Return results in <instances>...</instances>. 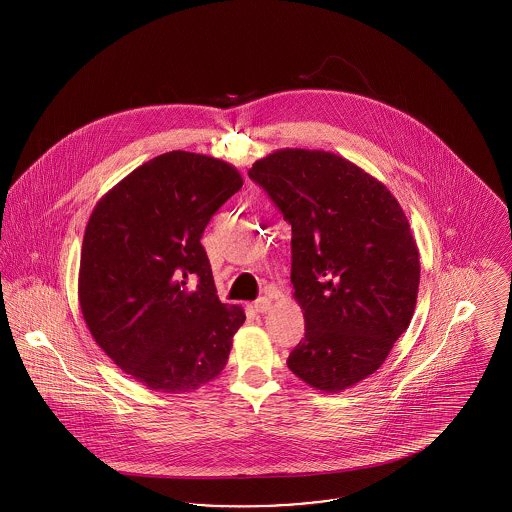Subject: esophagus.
Masks as SVG:
<instances>
[{"label": "esophagus", "mask_w": 512, "mask_h": 512, "mask_svg": "<svg viewBox=\"0 0 512 512\" xmlns=\"http://www.w3.org/2000/svg\"><path fill=\"white\" fill-rule=\"evenodd\" d=\"M270 307H272V303H270V299L267 297H263V299H257L255 303H253V309L259 313V315H265L270 311Z\"/></svg>", "instance_id": "34e87169"}]
</instances>
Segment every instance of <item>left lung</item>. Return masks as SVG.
Returning <instances> with one entry per match:
<instances>
[{
    "instance_id": "obj_1",
    "label": "left lung",
    "mask_w": 512,
    "mask_h": 512,
    "mask_svg": "<svg viewBox=\"0 0 512 512\" xmlns=\"http://www.w3.org/2000/svg\"><path fill=\"white\" fill-rule=\"evenodd\" d=\"M249 178L292 224V295L305 338L288 368L324 393L357 386L414 315L420 259L405 211L384 182L324 149H276Z\"/></svg>"
}]
</instances>
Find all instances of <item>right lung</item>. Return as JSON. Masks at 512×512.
Wrapping results in <instances>:
<instances>
[{"label": "right lung", "instance_id": "obj_1", "mask_svg": "<svg viewBox=\"0 0 512 512\" xmlns=\"http://www.w3.org/2000/svg\"><path fill=\"white\" fill-rule=\"evenodd\" d=\"M242 186L234 165L176 149L126 174L88 219L82 317L105 355L147 390H199L228 363L244 307L220 303L199 240Z\"/></svg>", "mask_w": 512, "mask_h": 512}]
</instances>
